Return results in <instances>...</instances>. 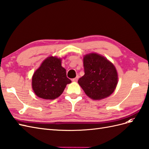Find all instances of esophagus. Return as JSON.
I'll use <instances>...</instances> for the list:
<instances>
[{
  "mask_svg": "<svg viewBox=\"0 0 149 149\" xmlns=\"http://www.w3.org/2000/svg\"><path fill=\"white\" fill-rule=\"evenodd\" d=\"M78 79H79V76H77V77H76L75 78L72 79V81H73V82H77L78 81Z\"/></svg>",
  "mask_w": 149,
  "mask_h": 149,
  "instance_id": "esophagus-1",
  "label": "esophagus"
}]
</instances>
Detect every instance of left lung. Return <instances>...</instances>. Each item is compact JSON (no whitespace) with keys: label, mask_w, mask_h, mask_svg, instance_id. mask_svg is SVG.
Returning a JSON list of instances; mask_svg holds the SVG:
<instances>
[{"label":"left lung","mask_w":149,"mask_h":149,"mask_svg":"<svg viewBox=\"0 0 149 149\" xmlns=\"http://www.w3.org/2000/svg\"><path fill=\"white\" fill-rule=\"evenodd\" d=\"M83 63L85 74L78 83L87 96L94 100L109 96L118 84V74L114 65L96 53L86 55Z\"/></svg>","instance_id":"obj_1"}]
</instances>
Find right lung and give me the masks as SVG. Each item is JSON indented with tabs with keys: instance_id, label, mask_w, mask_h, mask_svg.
I'll use <instances>...</instances> for the list:
<instances>
[{
	"instance_id": "right-lung-1",
	"label": "right lung",
	"mask_w": 149,
	"mask_h": 149,
	"mask_svg": "<svg viewBox=\"0 0 149 149\" xmlns=\"http://www.w3.org/2000/svg\"><path fill=\"white\" fill-rule=\"evenodd\" d=\"M60 58L48 56L42 62L32 77V87L38 97L55 100L62 94L67 84L71 83Z\"/></svg>"
}]
</instances>
